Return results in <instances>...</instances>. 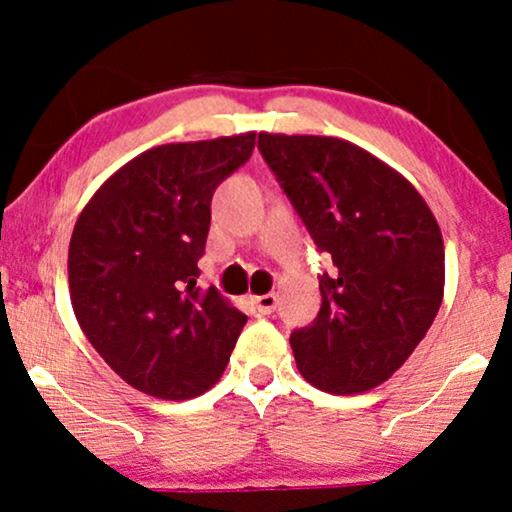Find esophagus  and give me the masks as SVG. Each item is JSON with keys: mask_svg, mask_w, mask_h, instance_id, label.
Here are the masks:
<instances>
[{"mask_svg": "<svg viewBox=\"0 0 512 512\" xmlns=\"http://www.w3.org/2000/svg\"><path fill=\"white\" fill-rule=\"evenodd\" d=\"M251 303L256 305L258 314H272L277 310V296H275V293H265V296L251 298Z\"/></svg>", "mask_w": 512, "mask_h": 512, "instance_id": "esophagus-1", "label": "esophagus"}]
</instances>
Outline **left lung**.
<instances>
[{
	"label": "left lung",
	"mask_w": 512,
	"mask_h": 512,
	"mask_svg": "<svg viewBox=\"0 0 512 512\" xmlns=\"http://www.w3.org/2000/svg\"><path fill=\"white\" fill-rule=\"evenodd\" d=\"M258 151L307 233L333 258L321 307L291 333L307 382L338 396L387 382L443 303V235L408 179L335 137L258 135Z\"/></svg>",
	"instance_id": "left-lung-1"
}]
</instances>
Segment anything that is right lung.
Masks as SVG:
<instances>
[{
	"mask_svg": "<svg viewBox=\"0 0 512 512\" xmlns=\"http://www.w3.org/2000/svg\"><path fill=\"white\" fill-rule=\"evenodd\" d=\"M254 144L247 132L144 151L104 181L76 221L67 263L74 314L109 368L144 394H205L247 324L195 279L212 195Z\"/></svg>",
	"mask_w": 512,
	"mask_h": 512,
	"instance_id": "1",
	"label": "right lung"
}]
</instances>
